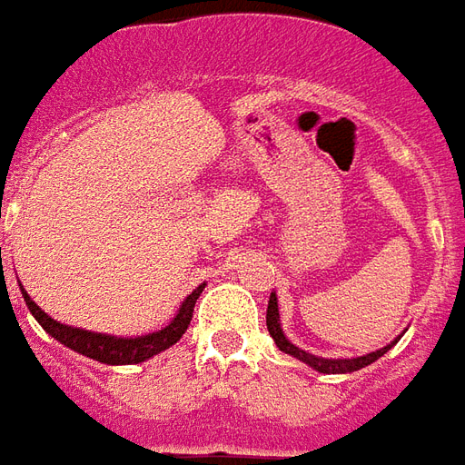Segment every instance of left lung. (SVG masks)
Instances as JSON below:
<instances>
[{
	"instance_id": "obj_1",
	"label": "left lung",
	"mask_w": 465,
	"mask_h": 465,
	"mask_svg": "<svg viewBox=\"0 0 465 465\" xmlns=\"http://www.w3.org/2000/svg\"><path fill=\"white\" fill-rule=\"evenodd\" d=\"M265 322H268V331L270 335H272V341H275V345H278L282 353L292 355V358H298V361H302V363H308L311 368H315L318 373H353V371H361V368H365V365L375 363L381 355H385L393 345L398 343V335L393 343H388L385 348H381V351H373V353H365L361 355V358H318V355L312 353H305V351H301L298 345H292L288 338H285V332H282V328H280V312H278V298H275V292H270V301H268V318H265Z\"/></svg>"
}]
</instances>
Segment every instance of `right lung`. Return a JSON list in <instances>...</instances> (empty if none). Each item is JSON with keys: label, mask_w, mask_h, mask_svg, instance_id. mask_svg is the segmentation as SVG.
Returning a JSON list of instances; mask_svg holds the SVG:
<instances>
[{"label": "right lung", "mask_w": 465, "mask_h": 465, "mask_svg": "<svg viewBox=\"0 0 465 465\" xmlns=\"http://www.w3.org/2000/svg\"><path fill=\"white\" fill-rule=\"evenodd\" d=\"M5 275V270H2ZM205 285H200L195 291L190 292L185 298V302L180 305V311L174 315L170 325H164L163 331L147 332V335H137V338H117V335H107V332H92L82 331V328H72V325H64V322H57L54 318H49L47 312L39 308L37 302L32 301L27 295V291L22 288V295H25V302H27L29 312L37 318V322L45 328V331L59 341L62 345L72 348L74 353L87 355L92 361H100V363L107 365H133L143 363L153 355L163 353L170 345H174L183 335H185L187 325L193 321V311H195V302L200 298Z\"/></svg>", "instance_id": "obj_1"}]
</instances>
